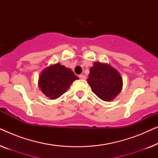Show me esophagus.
Segmentation results:
<instances>
[{
  "mask_svg": "<svg viewBox=\"0 0 158 158\" xmlns=\"http://www.w3.org/2000/svg\"><path fill=\"white\" fill-rule=\"evenodd\" d=\"M79 78L83 79V80H85V79L86 78V77H85L84 75H79Z\"/></svg>",
  "mask_w": 158,
  "mask_h": 158,
  "instance_id": "esophagus-1",
  "label": "esophagus"
}]
</instances>
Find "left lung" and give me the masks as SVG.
<instances>
[{"label":"left lung","mask_w":158,"mask_h":158,"mask_svg":"<svg viewBox=\"0 0 158 158\" xmlns=\"http://www.w3.org/2000/svg\"><path fill=\"white\" fill-rule=\"evenodd\" d=\"M88 83L91 90L101 100H113L122 88V79L119 73L111 66L95 62L90 68Z\"/></svg>","instance_id":"1"}]
</instances>
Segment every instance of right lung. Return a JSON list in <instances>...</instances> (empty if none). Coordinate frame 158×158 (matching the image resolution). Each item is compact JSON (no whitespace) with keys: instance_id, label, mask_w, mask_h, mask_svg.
Instances as JSON below:
<instances>
[{"instance_id":"add662e5","label":"right lung","mask_w":158,"mask_h":158,"mask_svg":"<svg viewBox=\"0 0 158 158\" xmlns=\"http://www.w3.org/2000/svg\"><path fill=\"white\" fill-rule=\"evenodd\" d=\"M77 79L78 77L70 69L57 63L46 68L42 73L39 80V87L47 97L56 99L64 94Z\"/></svg>"}]
</instances>
